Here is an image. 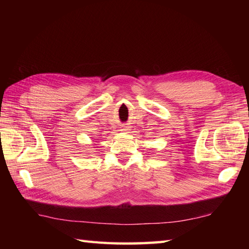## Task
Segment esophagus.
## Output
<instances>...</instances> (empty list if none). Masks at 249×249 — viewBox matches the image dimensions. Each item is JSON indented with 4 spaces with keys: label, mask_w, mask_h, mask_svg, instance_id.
Returning a JSON list of instances; mask_svg holds the SVG:
<instances>
[{
    "label": "esophagus",
    "mask_w": 249,
    "mask_h": 249,
    "mask_svg": "<svg viewBox=\"0 0 249 249\" xmlns=\"http://www.w3.org/2000/svg\"><path fill=\"white\" fill-rule=\"evenodd\" d=\"M124 130H126V127H125V128H124Z\"/></svg>",
    "instance_id": "34e87169"
}]
</instances>
